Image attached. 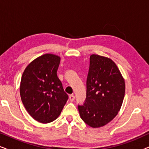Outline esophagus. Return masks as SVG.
Returning <instances> with one entry per match:
<instances>
[{"label": "esophagus", "mask_w": 149, "mask_h": 149, "mask_svg": "<svg viewBox=\"0 0 149 149\" xmlns=\"http://www.w3.org/2000/svg\"><path fill=\"white\" fill-rule=\"evenodd\" d=\"M74 98H75V97H74V95H73V94H71V95H69V99H70V100L71 102L74 101Z\"/></svg>", "instance_id": "1"}]
</instances>
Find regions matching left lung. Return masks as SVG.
<instances>
[{
	"instance_id": "left-lung-1",
	"label": "left lung",
	"mask_w": 149,
	"mask_h": 149,
	"mask_svg": "<svg viewBox=\"0 0 149 149\" xmlns=\"http://www.w3.org/2000/svg\"><path fill=\"white\" fill-rule=\"evenodd\" d=\"M86 98L78 105L80 117L91 127L107 125L118 114L125 95V84L111 59L93 54L89 58Z\"/></svg>"
}]
</instances>
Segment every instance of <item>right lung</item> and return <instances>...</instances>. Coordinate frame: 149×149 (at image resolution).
<instances>
[{"label":"right lung","mask_w":149,"mask_h":149,"mask_svg":"<svg viewBox=\"0 0 149 149\" xmlns=\"http://www.w3.org/2000/svg\"><path fill=\"white\" fill-rule=\"evenodd\" d=\"M60 58L44 54L26 67L20 83V96L30 116L40 123L54 121L68 100L62 83L57 76Z\"/></svg>","instance_id":"obj_1"}]
</instances>
